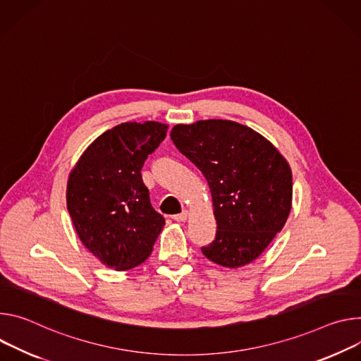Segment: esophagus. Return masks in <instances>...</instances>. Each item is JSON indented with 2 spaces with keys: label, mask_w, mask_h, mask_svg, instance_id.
<instances>
[{
  "label": "esophagus",
  "mask_w": 361,
  "mask_h": 361,
  "mask_svg": "<svg viewBox=\"0 0 361 361\" xmlns=\"http://www.w3.org/2000/svg\"><path fill=\"white\" fill-rule=\"evenodd\" d=\"M172 219H173V221H176V222H185V221L188 219V212H186V211H183V212L178 214V215H173V216H172Z\"/></svg>",
  "instance_id": "obj_1"
}]
</instances>
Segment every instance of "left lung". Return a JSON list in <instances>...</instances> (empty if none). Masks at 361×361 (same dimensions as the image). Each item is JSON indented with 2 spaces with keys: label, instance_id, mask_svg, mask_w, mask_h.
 <instances>
[{
  "label": "left lung",
  "instance_id": "8db88e82",
  "mask_svg": "<svg viewBox=\"0 0 361 361\" xmlns=\"http://www.w3.org/2000/svg\"><path fill=\"white\" fill-rule=\"evenodd\" d=\"M171 139L208 180L216 235L202 254L239 268L255 261L287 222L293 173L264 136L232 120L176 125Z\"/></svg>",
  "mask_w": 361,
  "mask_h": 361
}]
</instances>
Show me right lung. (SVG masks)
I'll return each instance as SVG.
<instances>
[{
	"label": "right lung",
	"mask_w": 361,
	"mask_h": 361,
	"mask_svg": "<svg viewBox=\"0 0 361 361\" xmlns=\"http://www.w3.org/2000/svg\"><path fill=\"white\" fill-rule=\"evenodd\" d=\"M166 132L168 125L159 122L114 126L83 152L68 175L67 209L80 241L116 271L146 261L165 225L140 171Z\"/></svg>",
	"instance_id": "obj_1"
}]
</instances>
